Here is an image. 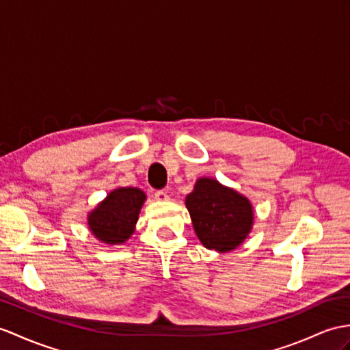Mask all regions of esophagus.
I'll return each mask as SVG.
<instances>
[{
  "label": "esophagus",
  "mask_w": 350,
  "mask_h": 350,
  "mask_svg": "<svg viewBox=\"0 0 350 350\" xmlns=\"http://www.w3.org/2000/svg\"><path fill=\"white\" fill-rule=\"evenodd\" d=\"M154 198H156V200H159V202H167V200H169V196H167L166 191H163V190L156 191Z\"/></svg>",
  "instance_id": "esophagus-1"
}]
</instances>
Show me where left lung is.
<instances>
[{"label": "left lung", "instance_id": "left-lung-1", "mask_svg": "<svg viewBox=\"0 0 350 350\" xmlns=\"http://www.w3.org/2000/svg\"><path fill=\"white\" fill-rule=\"evenodd\" d=\"M193 228L204 248L230 252L241 246L254 226V208L246 196L215 178L202 176L185 198Z\"/></svg>", "mask_w": 350, "mask_h": 350}]
</instances>
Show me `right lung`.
I'll return each instance as SVG.
<instances>
[{"mask_svg":"<svg viewBox=\"0 0 350 350\" xmlns=\"http://www.w3.org/2000/svg\"><path fill=\"white\" fill-rule=\"evenodd\" d=\"M147 194L136 187H117L88 214L92 234L102 243L123 245L135 232Z\"/></svg>","mask_w":350,"mask_h":350,"instance_id":"1","label":"right lung"}]
</instances>
